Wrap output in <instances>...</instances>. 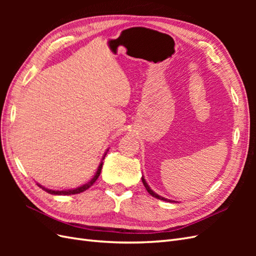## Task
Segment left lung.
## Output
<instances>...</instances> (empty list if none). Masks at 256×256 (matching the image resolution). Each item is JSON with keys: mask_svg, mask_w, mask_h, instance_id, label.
Wrapping results in <instances>:
<instances>
[{"mask_svg": "<svg viewBox=\"0 0 256 256\" xmlns=\"http://www.w3.org/2000/svg\"><path fill=\"white\" fill-rule=\"evenodd\" d=\"M142 182H143V184L145 186V188H146L147 192H148L150 194V196H152L154 198H158V200H166V202H170V203H175V200H168V198H164V196H160L159 194H157L156 192H154V191L150 189V186L147 184V182H146V180H145V178H144V177H142ZM176 203H177V202H176Z\"/></svg>", "mask_w": 256, "mask_h": 256, "instance_id": "8db88e82", "label": "left lung"}]
</instances>
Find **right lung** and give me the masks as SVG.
<instances>
[{
  "instance_id": "add662e5",
  "label": "right lung",
  "mask_w": 256,
  "mask_h": 256,
  "mask_svg": "<svg viewBox=\"0 0 256 256\" xmlns=\"http://www.w3.org/2000/svg\"><path fill=\"white\" fill-rule=\"evenodd\" d=\"M108 150H106V152H108ZM106 152H104V154L102 160V162H100V164H99V166H98V170H97L96 174L94 175V177H92V180H90L88 182H86V184H84L80 186V187H78V188H74V189L60 190H60H51V189H47V188L42 187V184H38V187H40L42 190L47 191L48 193H50V194H54V196H70V194H78V193H81V192H83V191H85V190H88L90 187H92V184H94V182L97 180V178H98V177H99V175H100V172H102V164H104V157H106Z\"/></svg>"
}]
</instances>
